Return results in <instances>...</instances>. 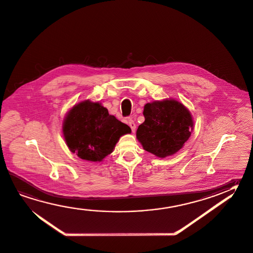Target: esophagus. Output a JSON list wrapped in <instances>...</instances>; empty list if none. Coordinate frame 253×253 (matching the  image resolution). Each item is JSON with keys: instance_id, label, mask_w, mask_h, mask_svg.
Returning a JSON list of instances; mask_svg holds the SVG:
<instances>
[{"instance_id": "esophagus-1", "label": "esophagus", "mask_w": 253, "mask_h": 253, "mask_svg": "<svg viewBox=\"0 0 253 253\" xmlns=\"http://www.w3.org/2000/svg\"><path fill=\"white\" fill-rule=\"evenodd\" d=\"M127 123H128L129 126H130L131 129H132V132L134 133V132H135V128H136V126H135L134 121H133L132 119H128V120H127Z\"/></svg>"}]
</instances>
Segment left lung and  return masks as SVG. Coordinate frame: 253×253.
Wrapping results in <instances>:
<instances>
[{
    "label": "left lung",
    "mask_w": 253,
    "mask_h": 253,
    "mask_svg": "<svg viewBox=\"0 0 253 253\" xmlns=\"http://www.w3.org/2000/svg\"><path fill=\"white\" fill-rule=\"evenodd\" d=\"M143 116L145 120L138 126L136 138L143 150L160 159L178 152L194 129L189 109L175 99L146 103Z\"/></svg>",
    "instance_id": "1"
}]
</instances>
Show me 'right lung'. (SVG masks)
I'll return each instance as SVG.
<instances>
[{"label":"right lung","mask_w":253,"mask_h":253,"mask_svg":"<svg viewBox=\"0 0 253 253\" xmlns=\"http://www.w3.org/2000/svg\"><path fill=\"white\" fill-rule=\"evenodd\" d=\"M62 132L69 150L80 159L101 162L122 135L131 133V128L110 115L101 103L85 100L67 112Z\"/></svg>","instance_id":"obj_1"}]
</instances>
